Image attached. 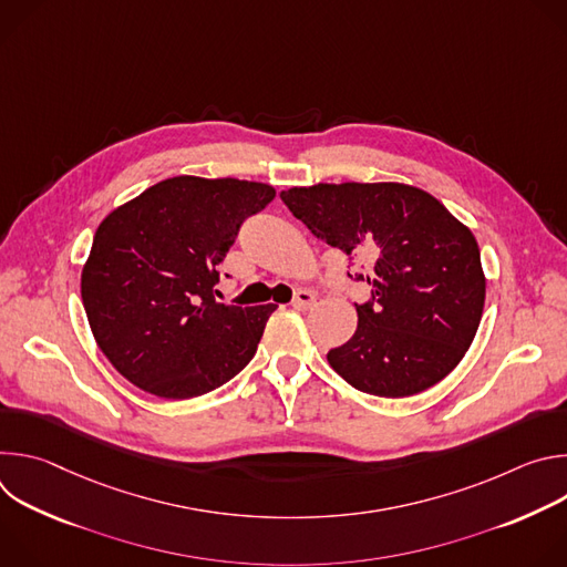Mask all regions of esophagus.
Returning <instances> with one entry per match:
<instances>
[{"instance_id": "1", "label": "esophagus", "mask_w": 567, "mask_h": 567, "mask_svg": "<svg viewBox=\"0 0 567 567\" xmlns=\"http://www.w3.org/2000/svg\"><path fill=\"white\" fill-rule=\"evenodd\" d=\"M313 302H316V296H313L311 291H307V289H300V291L293 296L291 307H293V309H298V311H307Z\"/></svg>"}]
</instances>
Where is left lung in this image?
Masks as SVG:
<instances>
[{
    "label": "left lung",
    "mask_w": 567,
    "mask_h": 567,
    "mask_svg": "<svg viewBox=\"0 0 567 567\" xmlns=\"http://www.w3.org/2000/svg\"><path fill=\"white\" fill-rule=\"evenodd\" d=\"M287 208L372 287L354 337L328 352L357 390L411 396L440 383L471 348L487 293L468 226L431 193L394 182L316 184L280 193Z\"/></svg>",
    "instance_id": "left-lung-1"
}]
</instances>
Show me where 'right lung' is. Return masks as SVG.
<instances>
[{
    "label": "right lung",
    "mask_w": 567,
    "mask_h": 567,
    "mask_svg": "<svg viewBox=\"0 0 567 567\" xmlns=\"http://www.w3.org/2000/svg\"><path fill=\"white\" fill-rule=\"evenodd\" d=\"M274 197L260 182L182 175L101 221L80 293L99 348L127 381L193 399L254 359L276 305H224L215 285L241 221Z\"/></svg>",
    "instance_id": "add662e5"
}]
</instances>
